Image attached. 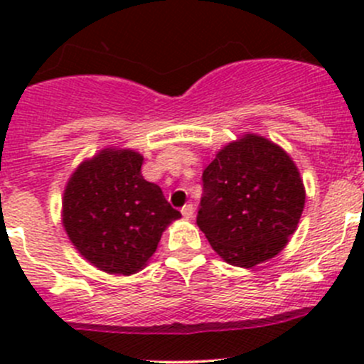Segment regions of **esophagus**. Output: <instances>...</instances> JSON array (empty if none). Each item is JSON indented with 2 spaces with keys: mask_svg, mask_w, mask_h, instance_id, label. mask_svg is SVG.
Wrapping results in <instances>:
<instances>
[{
  "mask_svg": "<svg viewBox=\"0 0 364 364\" xmlns=\"http://www.w3.org/2000/svg\"><path fill=\"white\" fill-rule=\"evenodd\" d=\"M181 215L185 216V218H192L193 216V204H186L181 208Z\"/></svg>",
  "mask_w": 364,
  "mask_h": 364,
  "instance_id": "1",
  "label": "esophagus"
}]
</instances>
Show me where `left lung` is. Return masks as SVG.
Listing matches in <instances>:
<instances>
[{
    "mask_svg": "<svg viewBox=\"0 0 364 364\" xmlns=\"http://www.w3.org/2000/svg\"><path fill=\"white\" fill-rule=\"evenodd\" d=\"M197 225L227 264L253 267L289 243L303 215L299 168L269 139L245 134L204 168Z\"/></svg>",
    "mask_w": 364,
    "mask_h": 364,
    "instance_id": "left-lung-1",
    "label": "left lung"
}]
</instances>
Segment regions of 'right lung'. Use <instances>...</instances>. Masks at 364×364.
<instances>
[{
	"label": "right lung",
	"mask_w": 364,
	"mask_h": 364,
	"mask_svg": "<svg viewBox=\"0 0 364 364\" xmlns=\"http://www.w3.org/2000/svg\"><path fill=\"white\" fill-rule=\"evenodd\" d=\"M144 156L105 148L80 161L63 193L61 220L77 252L109 274L137 273L148 264L161 232L181 218L161 188L146 181Z\"/></svg>",
	"instance_id": "right-lung-1"
}]
</instances>
